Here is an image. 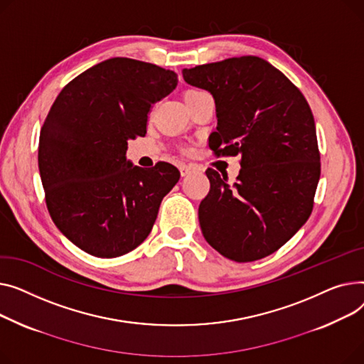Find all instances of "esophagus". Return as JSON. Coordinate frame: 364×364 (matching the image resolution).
I'll use <instances>...</instances> for the list:
<instances>
[{
    "instance_id": "1",
    "label": "esophagus",
    "mask_w": 364,
    "mask_h": 364,
    "mask_svg": "<svg viewBox=\"0 0 364 364\" xmlns=\"http://www.w3.org/2000/svg\"><path fill=\"white\" fill-rule=\"evenodd\" d=\"M181 175L182 176H186V175H189L191 172H194V170H197V167L196 166H192V164H181Z\"/></svg>"
}]
</instances>
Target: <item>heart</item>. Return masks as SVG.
<instances>
[{
    "label": "heart",
    "instance_id": "obj_1",
    "mask_svg": "<svg viewBox=\"0 0 364 364\" xmlns=\"http://www.w3.org/2000/svg\"><path fill=\"white\" fill-rule=\"evenodd\" d=\"M196 92H200V91H196V90H189V91H186L185 92V95H183V98L186 97V95H191V94H196Z\"/></svg>",
    "mask_w": 364,
    "mask_h": 364
}]
</instances>
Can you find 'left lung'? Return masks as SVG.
Returning <instances> with one entry per match:
<instances>
[{
	"label": "left lung",
	"mask_w": 364,
	"mask_h": 364,
	"mask_svg": "<svg viewBox=\"0 0 364 364\" xmlns=\"http://www.w3.org/2000/svg\"><path fill=\"white\" fill-rule=\"evenodd\" d=\"M208 91L218 127L208 146L241 156L233 183L207 168L210 191L198 208L205 241L245 263L279 250L311 215L320 154L310 105L295 85L260 57H232L182 70Z\"/></svg>",
	"instance_id": "left-lung-1"
}]
</instances>
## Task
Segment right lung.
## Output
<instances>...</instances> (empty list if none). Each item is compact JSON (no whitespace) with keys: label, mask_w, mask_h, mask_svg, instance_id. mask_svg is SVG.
Returning <instances> with one entry per match:
<instances>
[{"label":"right lung","mask_w":364,"mask_h":364,"mask_svg":"<svg viewBox=\"0 0 364 364\" xmlns=\"http://www.w3.org/2000/svg\"><path fill=\"white\" fill-rule=\"evenodd\" d=\"M178 75L114 57L85 70L55 98L39 136L38 166L50 216L76 247L112 259L135 250L153 229L179 170L134 166L127 141L145 136L151 105Z\"/></svg>","instance_id":"add662e5"}]
</instances>
